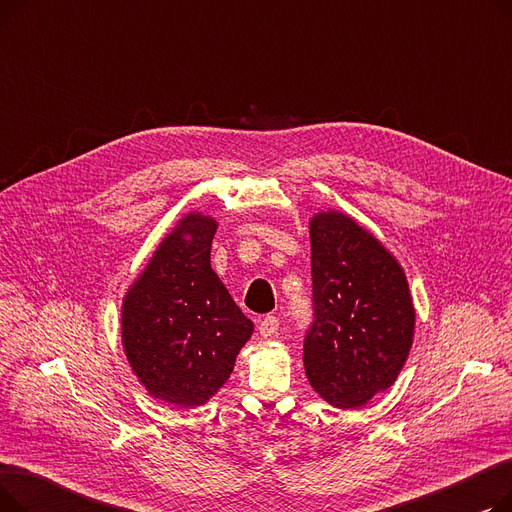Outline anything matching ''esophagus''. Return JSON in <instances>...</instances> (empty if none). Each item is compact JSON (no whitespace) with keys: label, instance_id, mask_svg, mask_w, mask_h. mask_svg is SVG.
Masks as SVG:
<instances>
[{"label":"esophagus","instance_id":"esophagus-1","mask_svg":"<svg viewBox=\"0 0 512 512\" xmlns=\"http://www.w3.org/2000/svg\"><path fill=\"white\" fill-rule=\"evenodd\" d=\"M278 326H280V321H278V317L276 315H265L261 321H259V334L261 336H274L276 332H278Z\"/></svg>","mask_w":512,"mask_h":512}]
</instances>
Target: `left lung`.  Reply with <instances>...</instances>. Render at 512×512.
<instances>
[{
	"label": "left lung",
	"mask_w": 512,
	"mask_h": 512,
	"mask_svg": "<svg viewBox=\"0 0 512 512\" xmlns=\"http://www.w3.org/2000/svg\"><path fill=\"white\" fill-rule=\"evenodd\" d=\"M311 232L313 321L303 363L313 390L359 409L394 384L413 344L415 309L398 261L344 213H317Z\"/></svg>",
	"instance_id": "8db88e82"
}]
</instances>
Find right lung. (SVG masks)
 I'll list each match as a JSON object with an SVG mask.
<instances>
[{
  "instance_id": "obj_1",
  "label": "right lung",
  "mask_w": 512,
  "mask_h": 512,
  "mask_svg": "<svg viewBox=\"0 0 512 512\" xmlns=\"http://www.w3.org/2000/svg\"><path fill=\"white\" fill-rule=\"evenodd\" d=\"M215 220L188 213L153 253L122 305V340L151 396L176 407L207 402L230 378L253 334L211 270Z\"/></svg>"
}]
</instances>
